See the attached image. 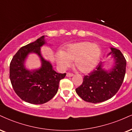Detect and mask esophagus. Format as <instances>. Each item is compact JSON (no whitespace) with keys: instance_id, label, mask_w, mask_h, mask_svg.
Listing matches in <instances>:
<instances>
[{"instance_id":"obj_1","label":"esophagus","mask_w":132,"mask_h":132,"mask_svg":"<svg viewBox=\"0 0 132 132\" xmlns=\"http://www.w3.org/2000/svg\"><path fill=\"white\" fill-rule=\"evenodd\" d=\"M66 76H67V77H72V76H74V74H72V73H71V72H67Z\"/></svg>"}]
</instances>
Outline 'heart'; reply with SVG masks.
<instances>
[{
  "label": "heart",
  "mask_w": 132,
  "mask_h": 132,
  "mask_svg": "<svg viewBox=\"0 0 132 132\" xmlns=\"http://www.w3.org/2000/svg\"><path fill=\"white\" fill-rule=\"evenodd\" d=\"M101 49L96 44L88 42H79L69 45L66 52L60 51L57 54L58 64L62 69H66L75 61L76 68L83 73L90 72L99 62Z\"/></svg>",
  "instance_id": "1"
}]
</instances>
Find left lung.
Returning <instances> with one entry per match:
<instances>
[{
	"mask_svg": "<svg viewBox=\"0 0 132 132\" xmlns=\"http://www.w3.org/2000/svg\"><path fill=\"white\" fill-rule=\"evenodd\" d=\"M115 58V66L109 72L102 69V62L91 72L84 76L83 82L76 89L77 94L83 100L98 103L110 99L116 94L124 79L126 60L119 50L111 48Z\"/></svg>",
	"mask_w": 132,
	"mask_h": 132,
	"instance_id": "obj_1",
	"label": "left lung"
}]
</instances>
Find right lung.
<instances>
[{"label": "right lung", "instance_id": "add662e5", "mask_svg": "<svg viewBox=\"0 0 132 132\" xmlns=\"http://www.w3.org/2000/svg\"><path fill=\"white\" fill-rule=\"evenodd\" d=\"M45 44L44 36L20 48L10 64V79L13 88L21 99L34 104L50 101L58 92L60 80L66 74L55 72L52 64L40 55V47ZM29 53H36L41 57L42 67L32 71L26 70L23 61Z\"/></svg>", "mask_w": 132, "mask_h": 132}]
</instances>
